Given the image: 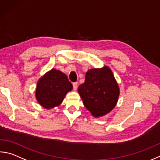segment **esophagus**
I'll list each match as a JSON object with an SVG mask.
<instances>
[{
    "instance_id": "esophagus-1",
    "label": "esophagus",
    "mask_w": 160,
    "mask_h": 160,
    "mask_svg": "<svg viewBox=\"0 0 160 160\" xmlns=\"http://www.w3.org/2000/svg\"><path fill=\"white\" fill-rule=\"evenodd\" d=\"M72 87H73V89L76 90L78 88V82H73L72 83Z\"/></svg>"
}]
</instances>
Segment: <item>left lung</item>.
I'll list each match as a JSON object with an SVG mask.
<instances>
[{
    "mask_svg": "<svg viewBox=\"0 0 160 160\" xmlns=\"http://www.w3.org/2000/svg\"><path fill=\"white\" fill-rule=\"evenodd\" d=\"M84 106L95 118L108 114L115 108L120 89L112 71L105 66L86 72L85 82L78 87Z\"/></svg>",
    "mask_w": 160,
    "mask_h": 160,
    "instance_id": "8db88e82",
    "label": "left lung"
}]
</instances>
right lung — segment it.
<instances>
[{
	"instance_id": "obj_1",
	"label": "right lung",
	"mask_w": 160,
	"mask_h": 160,
	"mask_svg": "<svg viewBox=\"0 0 160 160\" xmlns=\"http://www.w3.org/2000/svg\"><path fill=\"white\" fill-rule=\"evenodd\" d=\"M72 89V85L66 75L53 68L38 81L36 97L43 108L50 109L59 106L66 94Z\"/></svg>"
}]
</instances>
